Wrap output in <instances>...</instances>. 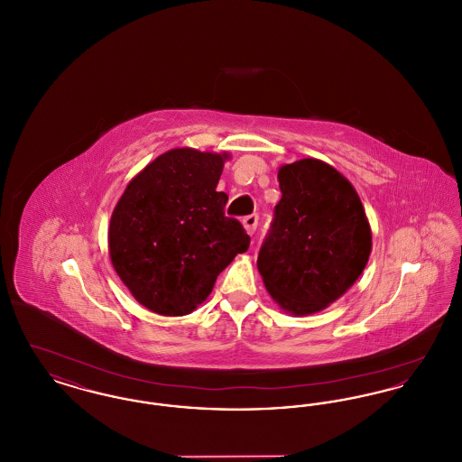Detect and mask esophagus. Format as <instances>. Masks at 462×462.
I'll list each match as a JSON object with an SVG mask.
<instances>
[{
	"label": "esophagus",
	"instance_id": "34e87169",
	"mask_svg": "<svg viewBox=\"0 0 462 462\" xmlns=\"http://www.w3.org/2000/svg\"><path fill=\"white\" fill-rule=\"evenodd\" d=\"M242 225H244L245 232H247L249 236H253V234L256 232V228H258V215H249V217H245V218L242 220Z\"/></svg>",
	"mask_w": 462,
	"mask_h": 462
}]
</instances>
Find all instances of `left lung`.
Masks as SVG:
<instances>
[{
	"label": "left lung",
	"mask_w": 462,
	"mask_h": 462,
	"mask_svg": "<svg viewBox=\"0 0 462 462\" xmlns=\"http://www.w3.org/2000/svg\"><path fill=\"white\" fill-rule=\"evenodd\" d=\"M282 198L264 237L258 270L270 296L292 315L341 298L369 262L373 236L352 183L319 159L279 170Z\"/></svg>",
	"instance_id": "8db88e82"
}]
</instances>
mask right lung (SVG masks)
Returning a JSON list of instances; mask_svg holds the SVG:
<instances>
[{
    "label": "right lung",
    "instance_id": "1",
    "mask_svg": "<svg viewBox=\"0 0 462 462\" xmlns=\"http://www.w3.org/2000/svg\"><path fill=\"white\" fill-rule=\"evenodd\" d=\"M226 154L173 149L128 183L109 226L110 262L133 298L168 317L194 311L247 251L241 221L217 192Z\"/></svg>",
    "mask_w": 462,
    "mask_h": 462
}]
</instances>
